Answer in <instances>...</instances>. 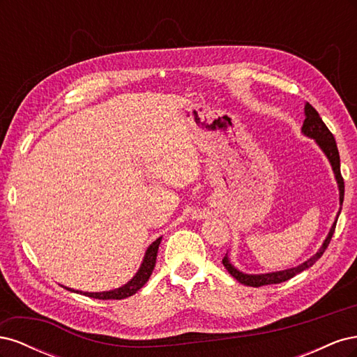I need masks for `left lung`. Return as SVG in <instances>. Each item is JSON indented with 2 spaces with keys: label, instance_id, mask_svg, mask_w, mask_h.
<instances>
[{
  "label": "left lung",
  "instance_id": "obj_1",
  "mask_svg": "<svg viewBox=\"0 0 357 357\" xmlns=\"http://www.w3.org/2000/svg\"><path fill=\"white\" fill-rule=\"evenodd\" d=\"M305 121H304V125H302V132H304L305 135L314 138L317 144L321 147L323 152H325V155L328 156V159L331 160L332 164V168H333V172H335V177H337V181H338V186H340V201L342 204L344 201V178L341 176V168H340V153H338V147H337V142H335V138L332 135V132L328 129V126L325 125V122L321 121V117L319 116L317 110L312 107L311 104L307 102L305 105ZM340 215V214H338ZM338 215H337V220H335L333 226L331 228V232L328 235V238L325 240V243H323L320 250L310 257L307 262H304L302 265L296 266V268H291V269H286V271H280V273H271V274H262V275H248V274H243L240 273L238 269H235L229 261L228 257H223L222 259V264L223 266L228 269V273L235 278L238 280V282L241 284H245V286H252V287H261V286H266V284H278V283H283V282H287V280L294 278L296 274L302 273L304 269L310 268L314 265L319 259L321 257V255L325 253V250L328 248L331 240H332V235L335 232V226H337V222H338Z\"/></svg>",
  "mask_w": 357,
  "mask_h": 357
}]
</instances>
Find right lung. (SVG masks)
Returning <instances> with one entry per match:
<instances>
[{
    "label": "right lung",
    "instance_id": "add662e5",
    "mask_svg": "<svg viewBox=\"0 0 357 357\" xmlns=\"http://www.w3.org/2000/svg\"><path fill=\"white\" fill-rule=\"evenodd\" d=\"M160 240H162V236L147 248L142 268H139L137 275L128 284L119 287L116 290H112V291H102V294H88V291H84V294L83 291H80V294L89 296V298H93V299H125L128 296H132L134 294H137V291L147 283V280L153 273ZM66 289H68V287H66ZM68 290H71V289H68ZM71 291H74V290H71ZM75 291L79 294V290H75Z\"/></svg>",
    "mask_w": 357,
    "mask_h": 357
}]
</instances>
